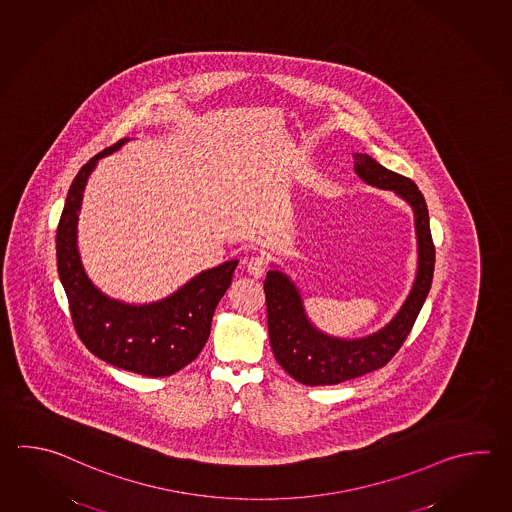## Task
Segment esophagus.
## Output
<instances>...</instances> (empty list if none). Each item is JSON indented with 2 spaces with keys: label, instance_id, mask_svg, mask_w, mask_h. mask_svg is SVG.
<instances>
[{
  "label": "esophagus",
  "instance_id": "34e87169",
  "mask_svg": "<svg viewBox=\"0 0 512 512\" xmlns=\"http://www.w3.org/2000/svg\"><path fill=\"white\" fill-rule=\"evenodd\" d=\"M266 272H268V259L264 255H253L248 261V273L251 277L261 279Z\"/></svg>",
  "mask_w": 512,
  "mask_h": 512
}]
</instances>
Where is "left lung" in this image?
Segmentation results:
<instances>
[{
	"instance_id": "1",
	"label": "left lung",
	"mask_w": 512,
	"mask_h": 512,
	"mask_svg": "<svg viewBox=\"0 0 512 512\" xmlns=\"http://www.w3.org/2000/svg\"><path fill=\"white\" fill-rule=\"evenodd\" d=\"M354 158L355 173L359 177L376 188L396 191L414 208L419 246L418 277L392 323L365 339L343 341L317 332L308 323L301 295L281 272L270 270L266 273L264 293L273 355L277 363L303 385H337L383 368L405 343L434 277L436 248L423 193L410 178L386 169L374 158L363 153H357Z\"/></svg>"
}]
</instances>
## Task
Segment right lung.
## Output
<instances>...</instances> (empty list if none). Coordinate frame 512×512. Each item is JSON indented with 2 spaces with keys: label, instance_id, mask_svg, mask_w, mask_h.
I'll list each match as a JSON object with an SVG mask.
<instances>
[{
  "label": "right lung",
  "instance_id": "right-lung-1",
  "mask_svg": "<svg viewBox=\"0 0 512 512\" xmlns=\"http://www.w3.org/2000/svg\"><path fill=\"white\" fill-rule=\"evenodd\" d=\"M124 142L118 140L105 147L74 177L56 228L58 275L67 295L74 332L94 355L140 376L166 377L199 357L208 341L213 312L230 288L237 261L200 273L175 295L149 306L118 303L94 288L85 277L76 251L78 209L96 162Z\"/></svg>",
  "mask_w": 512,
  "mask_h": 512
}]
</instances>
